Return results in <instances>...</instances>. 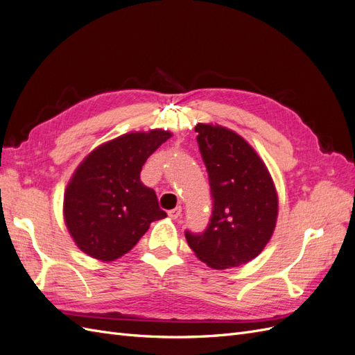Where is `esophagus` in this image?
Masks as SVG:
<instances>
[{
    "instance_id": "esophagus-1",
    "label": "esophagus",
    "mask_w": 355,
    "mask_h": 355,
    "mask_svg": "<svg viewBox=\"0 0 355 355\" xmlns=\"http://www.w3.org/2000/svg\"><path fill=\"white\" fill-rule=\"evenodd\" d=\"M168 216L171 219H179L182 216V207H176V209L168 210Z\"/></svg>"
}]
</instances>
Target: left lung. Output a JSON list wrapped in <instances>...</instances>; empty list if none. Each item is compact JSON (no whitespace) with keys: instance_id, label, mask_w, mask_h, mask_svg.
I'll use <instances>...</instances> for the list:
<instances>
[{"instance_id":"8db88e82","label":"left lung","mask_w":355,"mask_h":355,"mask_svg":"<svg viewBox=\"0 0 355 355\" xmlns=\"http://www.w3.org/2000/svg\"><path fill=\"white\" fill-rule=\"evenodd\" d=\"M213 200L211 218L200 234L185 231L200 261L214 270L240 266L270 241L278 197L263 161L244 139L222 125L197 124Z\"/></svg>"}]
</instances>
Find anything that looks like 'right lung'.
<instances>
[{"mask_svg":"<svg viewBox=\"0 0 355 355\" xmlns=\"http://www.w3.org/2000/svg\"><path fill=\"white\" fill-rule=\"evenodd\" d=\"M171 136L166 130L127 133L94 149L65 191L63 216L80 249L111 262L130 252L149 225L167 216L155 191L141 182L145 161Z\"/></svg>","mask_w":355,"mask_h":355,"instance_id":"obj_1","label":"right lung"}]
</instances>
